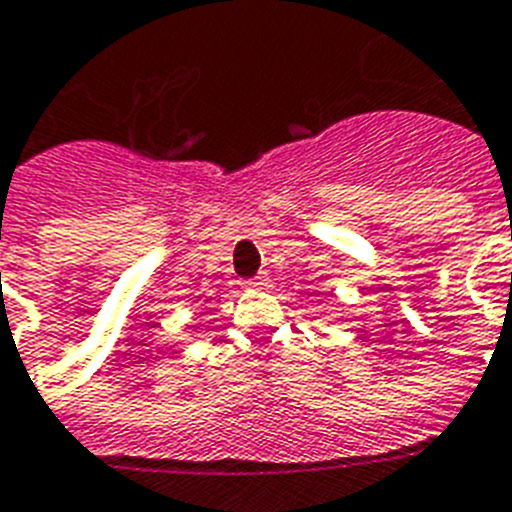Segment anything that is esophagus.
Segmentation results:
<instances>
[{
    "instance_id": "esophagus-1",
    "label": "esophagus",
    "mask_w": 512,
    "mask_h": 512,
    "mask_svg": "<svg viewBox=\"0 0 512 512\" xmlns=\"http://www.w3.org/2000/svg\"><path fill=\"white\" fill-rule=\"evenodd\" d=\"M265 284H268V276H265V273H260V276L249 278L247 281V286H252V289H260V286H265Z\"/></svg>"
}]
</instances>
